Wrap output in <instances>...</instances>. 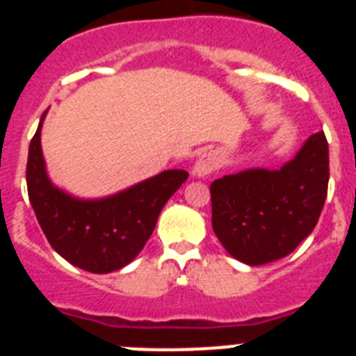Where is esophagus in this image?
<instances>
[{
  "instance_id": "esophagus-1",
  "label": "esophagus",
  "mask_w": 356,
  "mask_h": 356,
  "mask_svg": "<svg viewBox=\"0 0 356 356\" xmlns=\"http://www.w3.org/2000/svg\"><path fill=\"white\" fill-rule=\"evenodd\" d=\"M219 165H221V160H219L217 153H213V151H205V153H201V155L197 156L196 163H194L193 168V176H196V178H205L210 172L219 169Z\"/></svg>"
}]
</instances>
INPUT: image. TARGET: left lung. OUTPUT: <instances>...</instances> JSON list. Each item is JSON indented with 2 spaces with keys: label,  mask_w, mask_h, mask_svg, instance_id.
I'll list each match as a JSON object with an SVG mask.
<instances>
[{
  "label": "left lung",
  "mask_w": 356,
  "mask_h": 356,
  "mask_svg": "<svg viewBox=\"0 0 356 356\" xmlns=\"http://www.w3.org/2000/svg\"><path fill=\"white\" fill-rule=\"evenodd\" d=\"M328 178L325 131L310 135L280 169L253 168L222 176L210 185L213 234L248 266L284 259L316 228Z\"/></svg>",
  "instance_id": "8db88e82"
}]
</instances>
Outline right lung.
Returning <instances> with one entry per match:
<instances>
[{
  "label": "right lung",
  "mask_w": 356,
  "mask_h": 356,
  "mask_svg": "<svg viewBox=\"0 0 356 356\" xmlns=\"http://www.w3.org/2000/svg\"><path fill=\"white\" fill-rule=\"evenodd\" d=\"M30 143L28 197L53 250L83 271L106 275L128 266L146 246L169 197L187 180L184 169H169L106 197L85 200L49 180L40 130Z\"/></svg>",
  "instance_id": "add662e5"
}]
</instances>
